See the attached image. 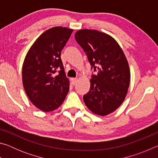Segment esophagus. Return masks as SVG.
Returning <instances> with one entry per match:
<instances>
[{
    "label": "esophagus",
    "mask_w": 158,
    "mask_h": 158,
    "mask_svg": "<svg viewBox=\"0 0 158 158\" xmlns=\"http://www.w3.org/2000/svg\"><path fill=\"white\" fill-rule=\"evenodd\" d=\"M77 82V78H73L72 79V84L73 85H75Z\"/></svg>",
    "instance_id": "1"
}]
</instances>
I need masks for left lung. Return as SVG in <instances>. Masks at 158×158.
I'll use <instances>...</instances> for the list:
<instances>
[{
    "mask_svg": "<svg viewBox=\"0 0 158 158\" xmlns=\"http://www.w3.org/2000/svg\"><path fill=\"white\" fill-rule=\"evenodd\" d=\"M74 37L95 72L84 103L93 113L106 116L119 107L127 95L130 81L127 58L118 42L105 33L82 29Z\"/></svg>",
    "mask_w": 158,
    "mask_h": 158,
    "instance_id": "8db88e82",
    "label": "left lung"
}]
</instances>
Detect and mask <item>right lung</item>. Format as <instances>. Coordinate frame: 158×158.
Segmentation results:
<instances>
[{
    "label": "right lung",
    "mask_w": 158,
    "mask_h": 158,
    "mask_svg": "<svg viewBox=\"0 0 158 158\" xmlns=\"http://www.w3.org/2000/svg\"><path fill=\"white\" fill-rule=\"evenodd\" d=\"M73 31L56 26L44 32L32 45L23 61L22 81L26 95L43 111L59 107L68 93L69 81L60 54Z\"/></svg>",
    "instance_id": "obj_1"
}]
</instances>
